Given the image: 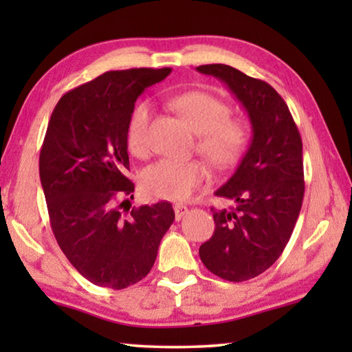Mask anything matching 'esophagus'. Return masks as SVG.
<instances>
[{"label": "esophagus", "mask_w": 352, "mask_h": 352, "mask_svg": "<svg viewBox=\"0 0 352 352\" xmlns=\"http://www.w3.org/2000/svg\"><path fill=\"white\" fill-rule=\"evenodd\" d=\"M174 211H175V219L180 220L189 210H188V206H184V205H175Z\"/></svg>", "instance_id": "obj_1"}]
</instances>
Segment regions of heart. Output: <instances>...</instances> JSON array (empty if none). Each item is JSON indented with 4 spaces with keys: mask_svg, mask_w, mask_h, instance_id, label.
I'll return each instance as SVG.
<instances>
[{
    "mask_svg": "<svg viewBox=\"0 0 352 352\" xmlns=\"http://www.w3.org/2000/svg\"><path fill=\"white\" fill-rule=\"evenodd\" d=\"M189 127L199 133V151L212 166L226 169L237 164L245 155L252 140L242 119L228 118L230 109L222 99L208 91L192 90L169 99ZM152 104L140 100L130 111L126 142L130 153L144 157L148 152V126ZM208 177L206 166L199 160L163 158L142 170L141 188L148 197L182 201L188 200Z\"/></svg>",
    "mask_w": 352,
    "mask_h": 352,
    "instance_id": "heart-1",
    "label": "heart"
}]
</instances>
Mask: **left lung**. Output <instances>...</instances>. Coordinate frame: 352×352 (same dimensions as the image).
Listing matches in <instances>:
<instances>
[{
  "label": "left lung",
  "mask_w": 352,
  "mask_h": 352,
  "mask_svg": "<svg viewBox=\"0 0 352 352\" xmlns=\"http://www.w3.org/2000/svg\"><path fill=\"white\" fill-rule=\"evenodd\" d=\"M197 71L228 85L253 129L236 172L216 190L236 206L211 208L216 230L199 250L211 273L242 283L270 269L294 233L305 197L302 142L287 104L269 83L222 63L200 65Z\"/></svg>",
  "instance_id": "8db88e82"
}]
</instances>
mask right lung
<instances>
[{"instance_id":"right-lung-1","label":"right lung","mask_w":352,"mask_h":352,"mask_svg":"<svg viewBox=\"0 0 352 352\" xmlns=\"http://www.w3.org/2000/svg\"><path fill=\"white\" fill-rule=\"evenodd\" d=\"M170 71H107L65 93L47 124L38 166L52 233L71 265L100 287L141 281L175 219L169 201L130 211L118 200L135 190L126 177L130 111Z\"/></svg>"}]
</instances>
